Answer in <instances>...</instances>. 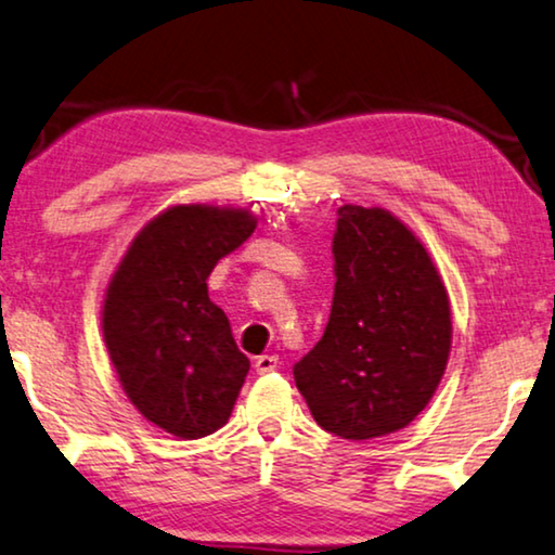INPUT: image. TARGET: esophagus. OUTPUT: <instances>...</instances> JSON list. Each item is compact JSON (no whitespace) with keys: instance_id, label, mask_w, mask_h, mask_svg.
<instances>
[{"instance_id":"obj_1","label":"esophagus","mask_w":555,"mask_h":555,"mask_svg":"<svg viewBox=\"0 0 555 555\" xmlns=\"http://www.w3.org/2000/svg\"><path fill=\"white\" fill-rule=\"evenodd\" d=\"M278 365H280V358L278 356H260V358H255V371H258L260 375L278 371Z\"/></svg>"}]
</instances>
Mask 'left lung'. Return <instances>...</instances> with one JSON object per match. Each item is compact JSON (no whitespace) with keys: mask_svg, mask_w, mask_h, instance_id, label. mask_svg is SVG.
I'll return each mask as SVG.
<instances>
[{"mask_svg":"<svg viewBox=\"0 0 555 555\" xmlns=\"http://www.w3.org/2000/svg\"><path fill=\"white\" fill-rule=\"evenodd\" d=\"M331 320L293 367L320 428L348 440L405 428L428 405L451 352V305L438 270L380 207H337Z\"/></svg>","mask_w":555,"mask_h":555,"instance_id":"1","label":"left lung"}]
</instances>
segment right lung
Returning <instances> with one entry per match:
<instances>
[{
    "instance_id": "add662e5",
    "label": "right lung",
    "mask_w": 555,
    "mask_h": 555,
    "mask_svg": "<svg viewBox=\"0 0 555 555\" xmlns=\"http://www.w3.org/2000/svg\"><path fill=\"white\" fill-rule=\"evenodd\" d=\"M253 230L247 210L170 207L134 237L107 287L102 331L119 383L150 423L178 438L222 428L250 371L207 278Z\"/></svg>"
}]
</instances>
